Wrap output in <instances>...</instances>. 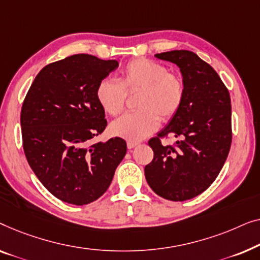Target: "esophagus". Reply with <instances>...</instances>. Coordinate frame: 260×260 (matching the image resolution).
Masks as SVG:
<instances>
[{
  "label": "esophagus",
  "mask_w": 260,
  "mask_h": 260,
  "mask_svg": "<svg viewBox=\"0 0 260 260\" xmlns=\"http://www.w3.org/2000/svg\"><path fill=\"white\" fill-rule=\"evenodd\" d=\"M138 145H139V142H134V141L127 142V147H128V149H133L134 147H137Z\"/></svg>",
  "instance_id": "34e87169"
}]
</instances>
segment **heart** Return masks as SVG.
<instances>
[{"label": "heart", "mask_w": 260, "mask_h": 260, "mask_svg": "<svg viewBox=\"0 0 260 260\" xmlns=\"http://www.w3.org/2000/svg\"><path fill=\"white\" fill-rule=\"evenodd\" d=\"M140 92L137 107L112 122L116 137L140 141L158 129L162 121L173 119L185 99V83L165 66L149 58H133L120 71L119 82L104 79L96 87V100L107 114L115 116L125 108L127 94Z\"/></svg>", "instance_id": "b5f03b06"}]
</instances>
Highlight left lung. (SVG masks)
<instances>
[{
	"mask_svg": "<svg viewBox=\"0 0 260 260\" xmlns=\"http://www.w3.org/2000/svg\"><path fill=\"white\" fill-rule=\"evenodd\" d=\"M180 68L185 99L178 114L148 145L154 152L145 167L149 187L164 199L184 202L199 196L218 177L232 142L229 89L207 62L189 50L155 54ZM178 141L164 146L162 137Z\"/></svg>",
	"mask_w": 260,
	"mask_h": 260,
	"instance_id": "8db88e82",
	"label": "left lung"
}]
</instances>
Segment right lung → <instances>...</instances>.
<instances>
[{"label":"right lung","mask_w":260,"mask_h":260,"mask_svg":"<svg viewBox=\"0 0 260 260\" xmlns=\"http://www.w3.org/2000/svg\"><path fill=\"white\" fill-rule=\"evenodd\" d=\"M118 67L116 60L76 54L43 67L25 95L21 109L25 158L62 202L81 206L100 198L126 155L121 138L90 142L107 126L96 87Z\"/></svg>","instance_id":"1"}]
</instances>
